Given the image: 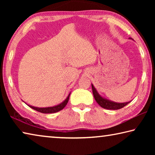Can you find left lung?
I'll list each match as a JSON object with an SVG mask.
<instances>
[{
  "instance_id": "left-lung-1",
  "label": "left lung",
  "mask_w": 155,
  "mask_h": 155,
  "mask_svg": "<svg viewBox=\"0 0 155 155\" xmlns=\"http://www.w3.org/2000/svg\"><path fill=\"white\" fill-rule=\"evenodd\" d=\"M91 88H92V92L94 94V98H95L96 101L97 102V103L104 109H111V110L120 109L123 108L124 106H126L127 104H128L130 103V102H127V103H115V102L109 101V100L104 98L100 95V94L98 93V91H96V88L94 87L92 84H91Z\"/></svg>"
}]
</instances>
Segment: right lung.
<instances>
[{"mask_svg": "<svg viewBox=\"0 0 155 155\" xmlns=\"http://www.w3.org/2000/svg\"><path fill=\"white\" fill-rule=\"evenodd\" d=\"M70 95V93L69 94V95H68L66 99H65V101L63 102V103L58 104V105H57V106L45 107V108H44V107H43V108H40V107H33L31 105H28V107H30L31 108H32L33 109L35 110V111H38L39 112L42 113V114H52V113H56V112L61 111V110H62L65 107V105H66L68 103V101H69Z\"/></svg>", "mask_w": 155, "mask_h": 155, "instance_id": "1", "label": "right lung"}]
</instances>
